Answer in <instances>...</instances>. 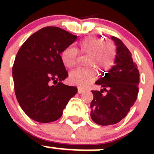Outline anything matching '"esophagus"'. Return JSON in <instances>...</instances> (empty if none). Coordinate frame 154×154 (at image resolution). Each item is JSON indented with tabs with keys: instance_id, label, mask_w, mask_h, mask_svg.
<instances>
[{
	"instance_id": "1",
	"label": "esophagus",
	"mask_w": 154,
	"mask_h": 154,
	"mask_svg": "<svg viewBox=\"0 0 154 154\" xmlns=\"http://www.w3.org/2000/svg\"><path fill=\"white\" fill-rule=\"evenodd\" d=\"M85 91V89H83V88H80V87H79L78 88V93L79 94H82V93H83Z\"/></svg>"
}]
</instances>
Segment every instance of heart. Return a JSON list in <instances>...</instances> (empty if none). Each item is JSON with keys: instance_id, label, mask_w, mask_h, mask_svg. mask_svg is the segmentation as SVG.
Listing matches in <instances>:
<instances>
[{"instance_id": "obj_1", "label": "heart", "mask_w": 154, "mask_h": 154, "mask_svg": "<svg viewBox=\"0 0 154 154\" xmlns=\"http://www.w3.org/2000/svg\"><path fill=\"white\" fill-rule=\"evenodd\" d=\"M79 51L83 55L88 56L86 66H94L79 68L69 74V80L80 87H86L97 77V68L107 71L114 65L117 56V46L113 42H106L97 36H90L80 42ZM62 63L66 68H72L77 64V52L73 48H65L60 54Z\"/></svg>"}]
</instances>
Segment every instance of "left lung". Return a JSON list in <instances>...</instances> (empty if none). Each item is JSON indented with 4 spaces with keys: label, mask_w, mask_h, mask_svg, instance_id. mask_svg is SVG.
<instances>
[{
    "label": "left lung",
    "mask_w": 154,
    "mask_h": 154,
    "mask_svg": "<svg viewBox=\"0 0 154 154\" xmlns=\"http://www.w3.org/2000/svg\"><path fill=\"white\" fill-rule=\"evenodd\" d=\"M117 46L115 65L95 83L103 87L100 91H91V118L94 123L106 126L119 123L125 117L137 99L139 72L133 63L132 54L122 42L111 37ZM107 91L106 96L102 93Z\"/></svg>",
    "instance_id": "obj_1"
}]
</instances>
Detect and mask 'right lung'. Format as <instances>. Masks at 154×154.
I'll use <instances>...</instances> for the list:
<instances>
[{
	"mask_svg": "<svg viewBox=\"0 0 154 154\" xmlns=\"http://www.w3.org/2000/svg\"><path fill=\"white\" fill-rule=\"evenodd\" d=\"M77 38L61 28L46 27L31 35L18 51L12 67L15 93L32 120L57 121L77 92V87L62 83L68 74L60 58L62 51Z\"/></svg>",
	"mask_w": 154,
	"mask_h": 154,
	"instance_id": "add662e5",
	"label": "right lung"
}]
</instances>
